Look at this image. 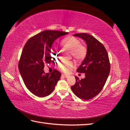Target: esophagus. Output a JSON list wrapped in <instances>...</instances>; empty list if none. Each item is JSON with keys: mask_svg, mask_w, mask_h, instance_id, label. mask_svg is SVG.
Returning a JSON list of instances; mask_svg holds the SVG:
<instances>
[{"mask_svg": "<svg viewBox=\"0 0 130 130\" xmlns=\"http://www.w3.org/2000/svg\"><path fill=\"white\" fill-rule=\"evenodd\" d=\"M62 76H63V78H67L68 77H69V75H65V74H62Z\"/></svg>", "mask_w": 130, "mask_h": 130, "instance_id": "1", "label": "esophagus"}]
</instances>
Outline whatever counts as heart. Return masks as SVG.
Instances as JSON below:
<instances>
[{"label":"heart","instance_id":"1","mask_svg":"<svg viewBox=\"0 0 130 130\" xmlns=\"http://www.w3.org/2000/svg\"><path fill=\"white\" fill-rule=\"evenodd\" d=\"M63 47L70 51L71 56L78 60H83L87 54V47L81 44L78 38L74 37H68L61 41ZM60 51L54 46L51 48V55L52 57L56 58L59 56ZM74 66L73 61H62L58 65V68L64 73H68Z\"/></svg>","mask_w":130,"mask_h":130}]
</instances>
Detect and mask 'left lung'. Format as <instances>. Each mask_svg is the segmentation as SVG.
<instances>
[{
  "label": "left lung",
  "instance_id": "8db88e82",
  "mask_svg": "<svg viewBox=\"0 0 130 130\" xmlns=\"http://www.w3.org/2000/svg\"><path fill=\"white\" fill-rule=\"evenodd\" d=\"M74 36L85 41L87 54L76 70L85 73V78L79 80L75 76L76 83L71 89L78 98L88 100L98 95L106 83L110 72L108 55L104 46L93 36L85 33Z\"/></svg>",
  "mask_w": 130,
  "mask_h": 130
}]
</instances>
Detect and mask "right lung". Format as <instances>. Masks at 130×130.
I'll return each mask as SVG.
<instances>
[{
  "label": "right lung",
  "mask_w": 130,
  "mask_h": 130,
  "mask_svg": "<svg viewBox=\"0 0 130 130\" xmlns=\"http://www.w3.org/2000/svg\"><path fill=\"white\" fill-rule=\"evenodd\" d=\"M68 32L46 30L27 41L22 52L18 68L27 89L38 97L46 96L53 92L61 74L54 70L45 73V63L51 61V48L57 38Z\"/></svg>",
  "instance_id": "obj_1"
}]
</instances>
